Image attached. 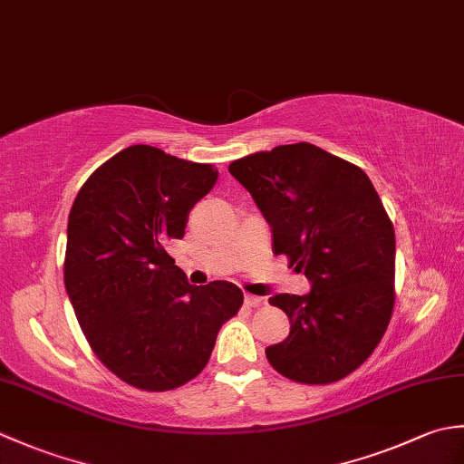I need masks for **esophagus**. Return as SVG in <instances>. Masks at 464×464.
I'll return each instance as SVG.
<instances>
[{"label":"esophagus","instance_id":"34e87169","mask_svg":"<svg viewBox=\"0 0 464 464\" xmlns=\"http://www.w3.org/2000/svg\"><path fill=\"white\" fill-rule=\"evenodd\" d=\"M267 303L263 297H255V295H245V304L251 309H257V307H263V304Z\"/></svg>","mask_w":464,"mask_h":464}]
</instances>
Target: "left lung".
Masks as SVG:
<instances>
[{
	"mask_svg": "<svg viewBox=\"0 0 464 464\" xmlns=\"http://www.w3.org/2000/svg\"><path fill=\"white\" fill-rule=\"evenodd\" d=\"M229 173L273 231V253L311 281L309 295L269 299L289 317L265 349L295 382L341 381L371 357L395 307V229L361 167L317 145H279L235 160Z\"/></svg>",
	"mask_w": 464,
	"mask_h": 464,
	"instance_id": "1",
	"label": "left lung"
}]
</instances>
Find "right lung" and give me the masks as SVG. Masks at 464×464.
<instances>
[{"label": "right lung", "mask_w": 464, "mask_h": 464, "mask_svg": "<svg viewBox=\"0 0 464 464\" xmlns=\"http://www.w3.org/2000/svg\"><path fill=\"white\" fill-rule=\"evenodd\" d=\"M217 177L209 163L131 145L97 167L69 211L63 281L75 317L95 357L135 389L195 379L243 304L233 283H187L165 251Z\"/></svg>", "instance_id": "1"}]
</instances>
